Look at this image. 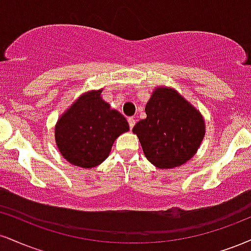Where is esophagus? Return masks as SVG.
I'll use <instances>...</instances> for the list:
<instances>
[{
    "mask_svg": "<svg viewBox=\"0 0 251 251\" xmlns=\"http://www.w3.org/2000/svg\"><path fill=\"white\" fill-rule=\"evenodd\" d=\"M127 122H128V125H129V128H133V126L135 125V119L133 117H131V118H128L127 119Z\"/></svg>",
    "mask_w": 251,
    "mask_h": 251,
    "instance_id": "esophagus-1",
    "label": "esophagus"
}]
</instances>
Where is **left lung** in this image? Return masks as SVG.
I'll return each mask as SVG.
<instances>
[{
	"instance_id": "left-lung-1",
	"label": "left lung",
	"mask_w": 251,
	"mask_h": 251,
	"mask_svg": "<svg viewBox=\"0 0 251 251\" xmlns=\"http://www.w3.org/2000/svg\"><path fill=\"white\" fill-rule=\"evenodd\" d=\"M146 118L134 125L144 154L159 169L186 163L200 148L205 125L200 112L174 88L154 89L145 107Z\"/></svg>"
}]
</instances>
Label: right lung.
<instances>
[{
	"instance_id": "1",
	"label": "right lung",
	"mask_w": 251,
	"mask_h": 251,
	"mask_svg": "<svg viewBox=\"0 0 251 251\" xmlns=\"http://www.w3.org/2000/svg\"><path fill=\"white\" fill-rule=\"evenodd\" d=\"M102 89L82 94L55 126V142L67 162L83 169L101 164L111 152L114 140L129 126L117 109L102 100Z\"/></svg>"
}]
</instances>
